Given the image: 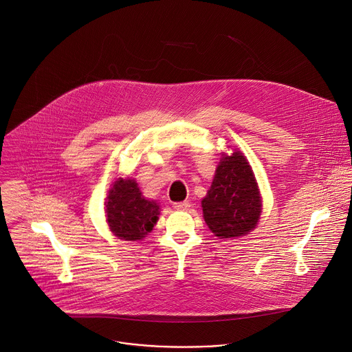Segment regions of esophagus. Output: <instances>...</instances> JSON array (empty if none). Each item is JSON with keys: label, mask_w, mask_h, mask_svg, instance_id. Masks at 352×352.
<instances>
[{"label": "esophagus", "mask_w": 352, "mask_h": 352, "mask_svg": "<svg viewBox=\"0 0 352 352\" xmlns=\"http://www.w3.org/2000/svg\"><path fill=\"white\" fill-rule=\"evenodd\" d=\"M190 207L189 201H178V203H174V208L178 210V211H185Z\"/></svg>", "instance_id": "1"}]
</instances>
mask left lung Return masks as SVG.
<instances>
[{
  "label": "left lung",
  "instance_id": "left-lung-1",
  "mask_svg": "<svg viewBox=\"0 0 352 352\" xmlns=\"http://www.w3.org/2000/svg\"><path fill=\"white\" fill-rule=\"evenodd\" d=\"M201 207L207 226L219 239L245 236L257 226L261 196L254 173L241 151L221 155Z\"/></svg>",
  "mask_w": 352,
  "mask_h": 352
}]
</instances>
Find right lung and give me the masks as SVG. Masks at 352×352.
I'll return each instance as SVG.
<instances>
[{"label": "right lung", "instance_id": "1", "mask_svg": "<svg viewBox=\"0 0 352 352\" xmlns=\"http://www.w3.org/2000/svg\"><path fill=\"white\" fill-rule=\"evenodd\" d=\"M106 221L114 236L123 241H142L159 219L160 207L145 199L135 179L119 178L113 182L104 201Z\"/></svg>", "mask_w": 352, "mask_h": 352}]
</instances>
